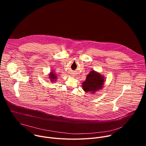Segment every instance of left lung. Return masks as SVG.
I'll return each instance as SVG.
<instances>
[{
  "label": "left lung",
  "instance_id": "left-lung-1",
  "mask_svg": "<svg viewBox=\"0 0 146 146\" xmlns=\"http://www.w3.org/2000/svg\"><path fill=\"white\" fill-rule=\"evenodd\" d=\"M104 82L105 77L95 70H92L87 76L85 81L82 83V87L86 92L95 94L103 88Z\"/></svg>",
  "mask_w": 146,
  "mask_h": 146
}]
</instances>
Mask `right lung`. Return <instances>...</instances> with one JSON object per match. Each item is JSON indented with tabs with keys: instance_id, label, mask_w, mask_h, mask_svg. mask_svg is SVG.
<instances>
[{
	"instance_id": "right-lung-1",
	"label": "right lung",
	"mask_w": 146,
	"mask_h": 146,
	"mask_svg": "<svg viewBox=\"0 0 146 146\" xmlns=\"http://www.w3.org/2000/svg\"><path fill=\"white\" fill-rule=\"evenodd\" d=\"M49 77H50V79L51 81V82H53V81L55 82L56 81V80L57 79V76L56 75L55 73H54L53 72H50V73L49 74Z\"/></svg>"
}]
</instances>
